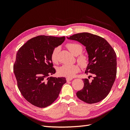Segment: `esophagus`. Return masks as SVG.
I'll list each match as a JSON object with an SVG mask.
<instances>
[{
	"mask_svg": "<svg viewBox=\"0 0 130 130\" xmlns=\"http://www.w3.org/2000/svg\"><path fill=\"white\" fill-rule=\"evenodd\" d=\"M73 80L72 78H70V77H67V78H66L67 81H71V80Z\"/></svg>",
	"mask_w": 130,
	"mask_h": 130,
	"instance_id": "34e87169",
	"label": "esophagus"
}]
</instances>
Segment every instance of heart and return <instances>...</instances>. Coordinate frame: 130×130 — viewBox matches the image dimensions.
Wrapping results in <instances>:
<instances>
[{
	"label": "heart",
	"instance_id": "heart-1",
	"mask_svg": "<svg viewBox=\"0 0 130 130\" xmlns=\"http://www.w3.org/2000/svg\"><path fill=\"white\" fill-rule=\"evenodd\" d=\"M67 47L70 53L77 56V61L82 67H86L88 64L89 58L85 54H81L83 51L82 46L77 43H69ZM60 48L56 47L53 51L51 55V60L53 63L58 62V54L60 52ZM80 67L77 64H63L57 69L58 74L61 76L67 77H73L79 72Z\"/></svg>",
	"mask_w": 130,
	"mask_h": 130
}]
</instances>
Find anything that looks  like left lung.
I'll return each mask as SVG.
<instances>
[{
    "label": "left lung",
    "instance_id": "obj_1",
    "mask_svg": "<svg viewBox=\"0 0 130 130\" xmlns=\"http://www.w3.org/2000/svg\"><path fill=\"white\" fill-rule=\"evenodd\" d=\"M86 46L89 63L85 73L93 75V79H83L84 86L76 93L78 99L88 104L96 103L109 94L116 80L117 56L108 42L98 35L82 32L67 37Z\"/></svg>",
    "mask_w": 130,
    "mask_h": 130
}]
</instances>
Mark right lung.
Here are the masks:
<instances>
[{
	"label": "right lung",
	"mask_w": 130,
	"mask_h": 130,
	"mask_svg": "<svg viewBox=\"0 0 130 130\" xmlns=\"http://www.w3.org/2000/svg\"><path fill=\"white\" fill-rule=\"evenodd\" d=\"M65 37L41 35L27 41L16 55L13 72L19 91L38 107H47L56 100L66 82L65 77H49L56 73L51 55Z\"/></svg>",
	"instance_id": "1"
}]
</instances>
